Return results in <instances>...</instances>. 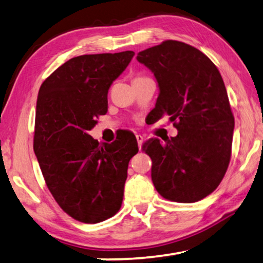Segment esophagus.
I'll list each match as a JSON object with an SVG mask.
<instances>
[{"label": "esophagus", "mask_w": 263, "mask_h": 263, "mask_svg": "<svg viewBox=\"0 0 263 263\" xmlns=\"http://www.w3.org/2000/svg\"><path fill=\"white\" fill-rule=\"evenodd\" d=\"M136 138L138 141V146H139V149H141V145H142V142H144V137H142L141 135H136Z\"/></svg>", "instance_id": "1"}]
</instances>
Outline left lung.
Masks as SVG:
<instances>
[{"label": "left lung", "instance_id": "left-lung-1", "mask_svg": "<svg viewBox=\"0 0 263 263\" xmlns=\"http://www.w3.org/2000/svg\"><path fill=\"white\" fill-rule=\"evenodd\" d=\"M137 60L159 83L154 121L169 116L179 131L164 144L142 145L155 189L173 202L201 201L219 185L232 153L234 117L219 70L203 52L177 41L141 51Z\"/></svg>", "mask_w": 263, "mask_h": 263}]
</instances>
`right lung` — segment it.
<instances>
[{
    "label": "right lung",
    "instance_id": "right-lung-1",
    "mask_svg": "<svg viewBox=\"0 0 263 263\" xmlns=\"http://www.w3.org/2000/svg\"><path fill=\"white\" fill-rule=\"evenodd\" d=\"M135 52L72 58L42 83L35 108L33 151L55 202L68 216L96 224L122 206L136 137L100 144L89 135L108 111V91Z\"/></svg>",
    "mask_w": 263,
    "mask_h": 263
}]
</instances>
